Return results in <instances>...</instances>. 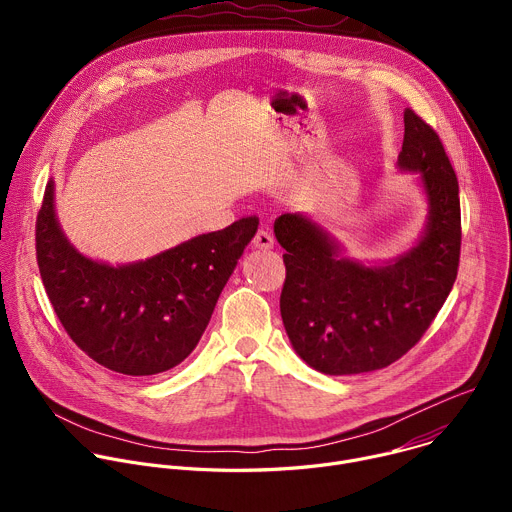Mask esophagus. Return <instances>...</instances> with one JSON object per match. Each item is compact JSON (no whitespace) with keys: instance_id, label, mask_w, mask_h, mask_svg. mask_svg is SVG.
Returning a JSON list of instances; mask_svg holds the SVG:
<instances>
[{"instance_id":"34e87169","label":"esophagus","mask_w":512,"mask_h":512,"mask_svg":"<svg viewBox=\"0 0 512 512\" xmlns=\"http://www.w3.org/2000/svg\"><path fill=\"white\" fill-rule=\"evenodd\" d=\"M253 247H255V249H261V251L271 249V247H273V237H271V233L265 231V229H259L257 235H255V239H253Z\"/></svg>"}]
</instances>
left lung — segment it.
Listing matches in <instances>:
<instances>
[{
	"mask_svg": "<svg viewBox=\"0 0 512 512\" xmlns=\"http://www.w3.org/2000/svg\"><path fill=\"white\" fill-rule=\"evenodd\" d=\"M399 166L421 174L429 223L419 245L391 265L364 267L302 214H281L275 237L285 249L279 298L285 332L312 369L369 373L399 360L425 334L454 287L460 265V186L444 143L405 109Z\"/></svg>",
	"mask_w": 512,
	"mask_h": 512,
	"instance_id": "1",
	"label": "left lung"
}]
</instances>
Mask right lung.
<instances>
[{"label":"right lung","mask_w":512,"mask_h":512,"mask_svg":"<svg viewBox=\"0 0 512 512\" xmlns=\"http://www.w3.org/2000/svg\"><path fill=\"white\" fill-rule=\"evenodd\" d=\"M257 227L255 214L245 216L148 261L109 267L68 245L48 182L36 218V259L70 340L109 371L145 377L174 369L196 348Z\"/></svg>","instance_id":"right-lung-1"}]
</instances>
